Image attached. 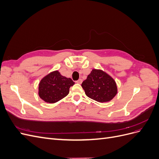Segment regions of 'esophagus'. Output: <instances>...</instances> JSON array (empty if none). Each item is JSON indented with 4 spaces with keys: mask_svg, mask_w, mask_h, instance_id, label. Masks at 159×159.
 <instances>
[{
    "mask_svg": "<svg viewBox=\"0 0 159 159\" xmlns=\"http://www.w3.org/2000/svg\"><path fill=\"white\" fill-rule=\"evenodd\" d=\"M76 83H78V84H81L82 83V80L81 79H79L78 81H76Z\"/></svg>",
    "mask_w": 159,
    "mask_h": 159,
    "instance_id": "obj_1",
    "label": "esophagus"
}]
</instances>
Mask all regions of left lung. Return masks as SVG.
Returning <instances> with one entry per match:
<instances>
[{
	"label": "left lung",
	"mask_w": 159,
	"mask_h": 159,
	"mask_svg": "<svg viewBox=\"0 0 159 159\" xmlns=\"http://www.w3.org/2000/svg\"><path fill=\"white\" fill-rule=\"evenodd\" d=\"M86 95L98 102H107L117 93L115 80L101 70H93L81 84Z\"/></svg>",
	"instance_id": "8db88e82"
}]
</instances>
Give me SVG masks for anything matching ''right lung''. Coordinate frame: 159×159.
Instances as JSON below:
<instances>
[{
    "label": "right lung",
    "mask_w": 159,
    "mask_h": 159,
    "mask_svg": "<svg viewBox=\"0 0 159 159\" xmlns=\"http://www.w3.org/2000/svg\"><path fill=\"white\" fill-rule=\"evenodd\" d=\"M74 84L71 79L61 75L58 71H54L42 79L38 95L44 102L54 103L68 95L70 88Z\"/></svg>",
    "instance_id": "obj_1"
}]
</instances>
